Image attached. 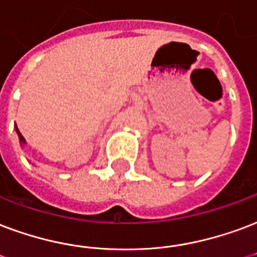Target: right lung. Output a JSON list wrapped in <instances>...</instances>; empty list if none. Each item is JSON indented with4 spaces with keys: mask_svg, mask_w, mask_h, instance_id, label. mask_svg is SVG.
I'll list each match as a JSON object with an SVG mask.
<instances>
[{
    "mask_svg": "<svg viewBox=\"0 0 257 257\" xmlns=\"http://www.w3.org/2000/svg\"><path fill=\"white\" fill-rule=\"evenodd\" d=\"M16 132H17V136H19V140H20V144H22V146H24V144H26V139L23 138L22 134H20V131L17 129V126H16Z\"/></svg>",
    "mask_w": 257,
    "mask_h": 257,
    "instance_id": "1",
    "label": "right lung"
}]
</instances>
